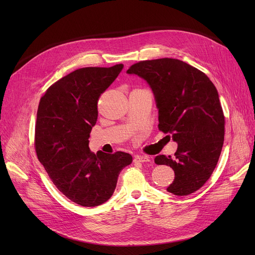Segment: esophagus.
<instances>
[{
	"label": "esophagus",
	"instance_id": "34e87169",
	"mask_svg": "<svg viewBox=\"0 0 255 255\" xmlns=\"http://www.w3.org/2000/svg\"><path fill=\"white\" fill-rule=\"evenodd\" d=\"M135 161H138V162H149L150 161V157L149 156H145V155H140V156H136L135 157Z\"/></svg>",
	"mask_w": 255,
	"mask_h": 255
}]
</instances>
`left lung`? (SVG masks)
<instances>
[{
	"mask_svg": "<svg viewBox=\"0 0 255 255\" xmlns=\"http://www.w3.org/2000/svg\"><path fill=\"white\" fill-rule=\"evenodd\" d=\"M128 74L144 79L154 94L159 129L178 143L175 156L155 157L175 171L167 191L179 196L198 190L215 169L224 140V116L210 78L177 59L132 65Z\"/></svg>",
	"mask_w": 255,
	"mask_h": 255,
	"instance_id": "left-lung-1",
	"label": "left lung"
}]
</instances>
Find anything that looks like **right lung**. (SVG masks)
Wrapping results in <instances>:
<instances>
[{"instance_id": "1", "label": "right lung", "mask_w": 255, "mask_h": 255, "mask_svg": "<svg viewBox=\"0 0 255 255\" xmlns=\"http://www.w3.org/2000/svg\"><path fill=\"white\" fill-rule=\"evenodd\" d=\"M123 67L77 69L49 87L40 99L35 128L38 159L57 188L79 206L97 207L107 202L121 170L132 162L128 153L94 154L89 148L98 99Z\"/></svg>"}]
</instances>
